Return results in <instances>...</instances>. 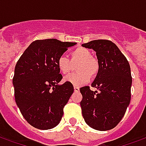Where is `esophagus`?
<instances>
[{"mask_svg":"<svg viewBox=\"0 0 146 146\" xmlns=\"http://www.w3.org/2000/svg\"><path fill=\"white\" fill-rule=\"evenodd\" d=\"M73 88H74V91H75V92H79V91H80V88H79V87H76V86H74V87H73Z\"/></svg>","mask_w":146,"mask_h":146,"instance_id":"esophagus-1","label":"esophagus"}]
</instances>
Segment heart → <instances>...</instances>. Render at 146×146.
<instances>
[{
  "instance_id": "obj_1",
  "label": "heart",
  "mask_w": 146,
  "mask_h": 146,
  "mask_svg": "<svg viewBox=\"0 0 146 146\" xmlns=\"http://www.w3.org/2000/svg\"><path fill=\"white\" fill-rule=\"evenodd\" d=\"M76 64V73L69 74L64 81L74 86L82 85L94 77L99 71V63L92 57V52L88 48H77L71 51L70 60L66 55H60L57 59V67L62 74H67L72 70L73 64Z\"/></svg>"
}]
</instances>
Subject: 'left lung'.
<instances>
[{
  "mask_svg": "<svg viewBox=\"0 0 146 146\" xmlns=\"http://www.w3.org/2000/svg\"><path fill=\"white\" fill-rule=\"evenodd\" d=\"M93 49L99 63V71L92 84L80 89L82 115L86 123L98 131L114 128L125 114L131 101L132 77L128 61L114 43L95 40L82 44Z\"/></svg>",
  "mask_w": 146,
  "mask_h": 146,
  "instance_id": "8db88e82",
  "label": "left lung"
}]
</instances>
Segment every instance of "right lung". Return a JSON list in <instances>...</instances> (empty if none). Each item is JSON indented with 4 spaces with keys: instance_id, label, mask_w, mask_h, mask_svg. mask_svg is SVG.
<instances>
[{
    "instance_id": "1",
    "label": "right lung",
    "mask_w": 146,
    "mask_h": 146,
    "mask_svg": "<svg viewBox=\"0 0 146 146\" xmlns=\"http://www.w3.org/2000/svg\"><path fill=\"white\" fill-rule=\"evenodd\" d=\"M75 42L56 39L32 42L15 67L12 84L15 98L22 115L30 125L40 130L56 127L63 108L73 93V86L65 82L57 67V59Z\"/></svg>"
}]
</instances>
